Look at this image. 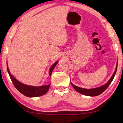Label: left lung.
Here are the masks:
<instances>
[{"mask_svg":"<svg viewBox=\"0 0 123 123\" xmlns=\"http://www.w3.org/2000/svg\"><path fill=\"white\" fill-rule=\"evenodd\" d=\"M117 64H118L117 63L115 71H114V72L113 73V74L111 76V78H110V79L109 81H108V82L106 83V84H105V85H104L100 87H97V88H91V89H86V88H81V87L76 86L75 85L73 84L71 82H70V83H71L73 87H74V88L75 89V91L76 92H78V93H80L83 95H87V96H90V97L97 96V95H99L100 94H101L102 93H103L106 90V89L109 87V85L111 84V83L112 82V80H113L114 76H115L117 70Z\"/></svg>","mask_w":123,"mask_h":123,"instance_id":"1","label":"left lung"}]
</instances>
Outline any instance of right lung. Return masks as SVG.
<instances>
[{"label": "right lung", "mask_w": 123, "mask_h": 123, "mask_svg": "<svg viewBox=\"0 0 123 123\" xmlns=\"http://www.w3.org/2000/svg\"><path fill=\"white\" fill-rule=\"evenodd\" d=\"M58 61L55 62L50 68L49 71V74L51 76V73L53 72L54 68L57 65ZM7 69L8 73L9 74L10 79L13 82L14 87L17 90L26 97H37L42 96V95H44L48 91L50 84L48 85H43L41 86H29V85H25L22 84L19 81H18L10 73L9 67L7 66Z\"/></svg>", "instance_id": "right-lung-1"}]
</instances>
